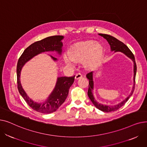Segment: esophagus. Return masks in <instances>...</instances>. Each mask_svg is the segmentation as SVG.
<instances>
[{"label":"esophagus","mask_w":147,"mask_h":147,"mask_svg":"<svg viewBox=\"0 0 147 147\" xmlns=\"http://www.w3.org/2000/svg\"><path fill=\"white\" fill-rule=\"evenodd\" d=\"M82 78V75L80 74V73H78L76 74V76H75V79L76 80H79V79H80Z\"/></svg>","instance_id":"34e87169"}]
</instances>
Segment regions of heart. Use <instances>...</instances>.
Instances as JSON below:
<instances>
[{
    "label": "heart",
    "mask_w": 147,
    "mask_h": 147,
    "mask_svg": "<svg viewBox=\"0 0 147 147\" xmlns=\"http://www.w3.org/2000/svg\"><path fill=\"white\" fill-rule=\"evenodd\" d=\"M104 55V48L102 45L92 40L77 42L73 45L67 51V56H64V61L68 65L73 63L83 62V66L87 69H94L101 63Z\"/></svg>",
    "instance_id": "obj_1"
}]
</instances>
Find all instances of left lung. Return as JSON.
Segmentation results:
<instances>
[{
	"instance_id": "8db88e82",
	"label": "left lung",
	"mask_w": 147,
	"mask_h": 147,
	"mask_svg": "<svg viewBox=\"0 0 147 147\" xmlns=\"http://www.w3.org/2000/svg\"><path fill=\"white\" fill-rule=\"evenodd\" d=\"M99 36H102L104 38L107 40V42H109V45H110V48H111V51H114V52H122L125 55L132 59L134 62V86L132 88V91L130 92V94L125 99L123 100V101L119 104L113 105V106H110V105H103L98 102L96 101V100L94 98V95H93V89H94V81H93V71H91L87 74L86 75V78L88 79H89V89L88 91V95L90 99V101L92 102L94 104V105L99 110H101L104 112H107V113H109L111 111H116L118 109H119L120 107H121L123 105H124L125 103L127 101V100L130 98V96H132L134 91L135 89V77H136V64L135 63V57L133 53L131 52V51L129 49L127 46L121 42V41L117 39L116 38H115L110 35L109 34H99Z\"/></svg>"
}]
</instances>
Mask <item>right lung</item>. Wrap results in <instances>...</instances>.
I'll list each match as a JSON object with an SVG mask.
<instances>
[{
    "mask_svg": "<svg viewBox=\"0 0 147 147\" xmlns=\"http://www.w3.org/2000/svg\"><path fill=\"white\" fill-rule=\"evenodd\" d=\"M64 38L63 36H53L48 37L43 39L36 42L27 48L20 57L17 67V85L20 94L24 98L27 104L34 110L44 113H51L58 110V108L64 103L68 95L69 89L71 86L74 81V77H60L57 78L55 88L48 96L46 101L42 103L34 102L30 99L23 89L20 83V74L22 67L27 61L33 58L40 53L49 51H55L59 55L62 52L63 43L62 40ZM54 61L57 59L51 56Z\"/></svg>",
    "mask_w": 147,
    "mask_h": 147,
    "instance_id": "add662e5",
    "label": "right lung"
}]
</instances>
